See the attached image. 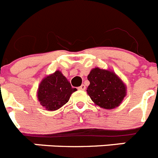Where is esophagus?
<instances>
[{
    "instance_id": "obj_1",
    "label": "esophagus",
    "mask_w": 158,
    "mask_h": 158,
    "mask_svg": "<svg viewBox=\"0 0 158 158\" xmlns=\"http://www.w3.org/2000/svg\"><path fill=\"white\" fill-rule=\"evenodd\" d=\"M85 85H81L80 86V87H78V89L79 90H85Z\"/></svg>"
}]
</instances>
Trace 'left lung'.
Instances as JSON below:
<instances>
[{"label": "left lung", "mask_w": 158, "mask_h": 158, "mask_svg": "<svg viewBox=\"0 0 158 158\" xmlns=\"http://www.w3.org/2000/svg\"><path fill=\"white\" fill-rule=\"evenodd\" d=\"M90 84L87 94L96 106L106 110L118 107L127 94V87L112 70L98 67L93 69L88 75Z\"/></svg>", "instance_id": "obj_1"}]
</instances>
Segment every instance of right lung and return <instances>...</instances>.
<instances>
[{
  "instance_id": "obj_1",
  "label": "right lung",
  "mask_w": 158,
  "mask_h": 158,
  "mask_svg": "<svg viewBox=\"0 0 158 158\" xmlns=\"http://www.w3.org/2000/svg\"><path fill=\"white\" fill-rule=\"evenodd\" d=\"M75 91L77 89L72 88L62 73L56 70L41 80L37 92V100L46 110L55 111L65 105Z\"/></svg>"
}]
</instances>
